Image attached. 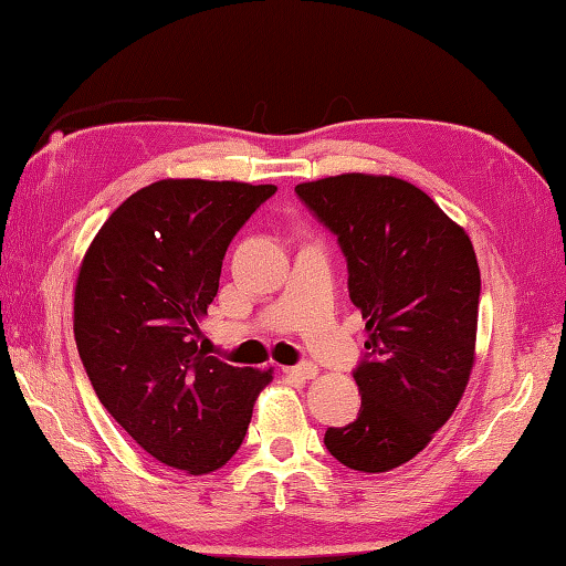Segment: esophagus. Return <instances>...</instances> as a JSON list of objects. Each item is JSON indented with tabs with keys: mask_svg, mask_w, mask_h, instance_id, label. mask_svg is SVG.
Masks as SVG:
<instances>
[{
	"mask_svg": "<svg viewBox=\"0 0 566 566\" xmlns=\"http://www.w3.org/2000/svg\"><path fill=\"white\" fill-rule=\"evenodd\" d=\"M287 377H297V379H315L319 375V369L315 365H297V367H283Z\"/></svg>",
	"mask_w": 566,
	"mask_h": 566,
	"instance_id": "1",
	"label": "esophagus"
}]
</instances>
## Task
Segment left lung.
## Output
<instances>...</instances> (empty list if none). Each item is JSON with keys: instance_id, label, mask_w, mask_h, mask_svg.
Listing matches in <instances>:
<instances>
[{"instance_id": "8db88e82", "label": "left lung", "mask_w": 566, "mask_h": 566, "mask_svg": "<svg viewBox=\"0 0 566 566\" xmlns=\"http://www.w3.org/2000/svg\"><path fill=\"white\" fill-rule=\"evenodd\" d=\"M295 191L337 237L367 323L359 413L327 429L325 446L352 471H394L429 446L471 379L481 301L473 243L399 177L347 172Z\"/></svg>"}]
</instances>
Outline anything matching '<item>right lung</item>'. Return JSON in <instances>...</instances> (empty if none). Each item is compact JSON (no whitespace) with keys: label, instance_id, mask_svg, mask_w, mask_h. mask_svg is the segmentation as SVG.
I'll return each mask as SVG.
<instances>
[{"label":"right lung","instance_id":"add662e5","mask_svg":"<svg viewBox=\"0 0 566 566\" xmlns=\"http://www.w3.org/2000/svg\"><path fill=\"white\" fill-rule=\"evenodd\" d=\"M273 195V185L159 179L113 211L81 261L73 335L95 394L143 451L189 475L239 451L273 379L197 347L223 253Z\"/></svg>","mask_w":566,"mask_h":566}]
</instances>
